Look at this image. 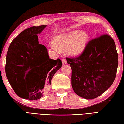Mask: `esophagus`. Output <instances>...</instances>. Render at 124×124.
Masks as SVG:
<instances>
[{"instance_id": "34e87169", "label": "esophagus", "mask_w": 124, "mask_h": 124, "mask_svg": "<svg viewBox=\"0 0 124 124\" xmlns=\"http://www.w3.org/2000/svg\"><path fill=\"white\" fill-rule=\"evenodd\" d=\"M62 64H67V60H65V59H63L62 60Z\"/></svg>"}]
</instances>
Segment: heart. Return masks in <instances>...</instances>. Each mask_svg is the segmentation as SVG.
I'll return each mask as SVG.
<instances>
[{"label":"heart","mask_w":124,"mask_h":124,"mask_svg":"<svg viewBox=\"0 0 124 124\" xmlns=\"http://www.w3.org/2000/svg\"><path fill=\"white\" fill-rule=\"evenodd\" d=\"M88 40L87 34L79 31L60 34L53 39L54 44L49 45L52 51L60 53L61 50L68 48V52L72 56H76L82 53Z\"/></svg>","instance_id":"b5f03b06"}]
</instances>
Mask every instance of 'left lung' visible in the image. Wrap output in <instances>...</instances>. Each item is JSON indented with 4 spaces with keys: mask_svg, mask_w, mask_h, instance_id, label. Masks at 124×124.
Segmentation results:
<instances>
[{
    "mask_svg": "<svg viewBox=\"0 0 124 124\" xmlns=\"http://www.w3.org/2000/svg\"><path fill=\"white\" fill-rule=\"evenodd\" d=\"M67 61L72 69L73 91L84 99L100 96L115 80L118 55L114 39L107 34L92 39L79 56Z\"/></svg>",
    "mask_w": 124,
    "mask_h": 124,
    "instance_id": "1",
    "label": "left lung"
}]
</instances>
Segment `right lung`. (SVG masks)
I'll use <instances>...</instances> for the list:
<instances>
[{
  "label": "right lung",
  "instance_id": "add662e5",
  "mask_svg": "<svg viewBox=\"0 0 124 124\" xmlns=\"http://www.w3.org/2000/svg\"><path fill=\"white\" fill-rule=\"evenodd\" d=\"M47 25L26 29L13 39L6 55L5 72L15 93L29 100L41 98L52 77L62 67L60 59H50L46 47L39 44L38 34Z\"/></svg>",
  "mask_w": 124,
  "mask_h": 124
}]
</instances>
